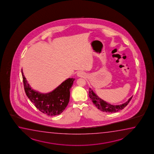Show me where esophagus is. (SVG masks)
Instances as JSON below:
<instances>
[{"mask_svg": "<svg viewBox=\"0 0 154 154\" xmlns=\"http://www.w3.org/2000/svg\"><path fill=\"white\" fill-rule=\"evenodd\" d=\"M77 75L79 77H83V76H84V73L83 72H81V71H79V72H78V73H77Z\"/></svg>", "mask_w": 154, "mask_h": 154, "instance_id": "34e87169", "label": "esophagus"}]
</instances>
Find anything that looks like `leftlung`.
I'll return each mask as SVG.
<instances>
[{
    "label": "left lung",
    "instance_id": "left-lung-1",
    "mask_svg": "<svg viewBox=\"0 0 154 154\" xmlns=\"http://www.w3.org/2000/svg\"><path fill=\"white\" fill-rule=\"evenodd\" d=\"M88 94L91 99L92 100L93 104H95V106L97 107V109L106 112H116L117 111L122 110L128 105L131 99L132 98V97H131L128 101L123 104L120 105H113L109 104L100 98L99 97H97L91 88L89 90Z\"/></svg>",
    "mask_w": 154,
    "mask_h": 154
}]
</instances>
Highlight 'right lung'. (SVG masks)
Masks as SVG:
<instances>
[{"mask_svg":"<svg viewBox=\"0 0 154 154\" xmlns=\"http://www.w3.org/2000/svg\"><path fill=\"white\" fill-rule=\"evenodd\" d=\"M21 71L25 92L35 107L48 116L61 114L68 104L70 88L75 79L68 78L52 92L43 94L32 89L24 76L22 69Z\"/></svg>","mask_w":154,"mask_h":154,"instance_id":"right-lung-1","label":"right lung"}]
</instances>
